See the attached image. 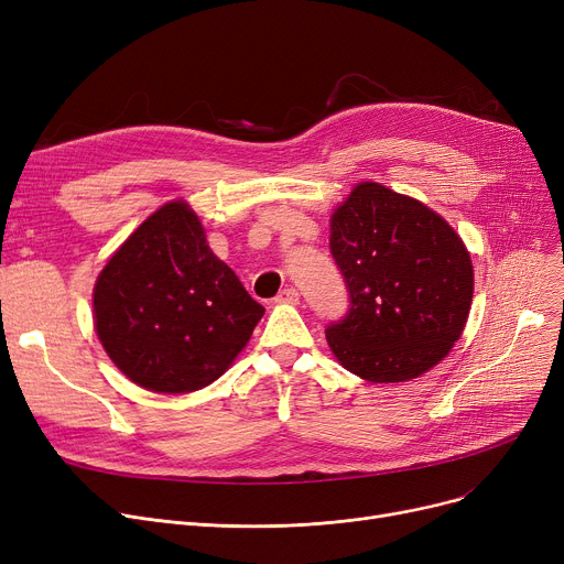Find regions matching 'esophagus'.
Masks as SVG:
<instances>
[{
    "label": "esophagus",
    "mask_w": 564,
    "mask_h": 564,
    "mask_svg": "<svg viewBox=\"0 0 564 564\" xmlns=\"http://www.w3.org/2000/svg\"><path fill=\"white\" fill-rule=\"evenodd\" d=\"M297 302H300V292L294 288L281 290L279 297H276V304H297Z\"/></svg>",
    "instance_id": "obj_1"
}]
</instances>
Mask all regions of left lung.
<instances>
[{
  "label": "left lung",
  "instance_id": "obj_1",
  "mask_svg": "<svg viewBox=\"0 0 564 564\" xmlns=\"http://www.w3.org/2000/svg\"><path fill=\"white\" fill-rule=\"evenodd\" d=\"M329 247L349 292L347 315L327 327L345 370L395 383L448 357L470 311L473 264L446 219L361 183L332 215Z\"/></svg>",
  "mask_w": 564,
  "mask_h": 564
}]
</instances>
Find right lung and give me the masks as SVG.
Segmentation results:
<instances>
[{"mask_svg":"<svg viewBox=\"0 0 564 564\" xmlns=\"http://www.w3.org/2000/svg\"><path fill=\"white\" fill-rule=\"evenodd\" d=\"M264 308L205 242L185 200H171L121 245L94 288L98 338L130 381L192 393L219 379Z\"/></svg>","mask_w":564,"mask_h":564,"instance_id":"1","label":"right lung"}]
</instances>
